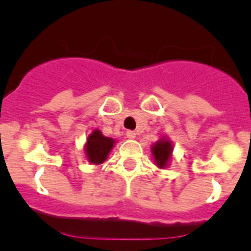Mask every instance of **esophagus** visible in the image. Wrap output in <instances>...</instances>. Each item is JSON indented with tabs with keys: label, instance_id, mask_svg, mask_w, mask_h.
Segmentation results:
<instances>
[{
	"label": "esophagus",
	"instance_id": "1",
	"mask_svg": "<svg viewBox=\"0 0 251 251\" xmlns=\"http://www.w3.org/2000/svg\"><path fill=\"white\" fill-rule=\"evenodd\" d=\"M126 134H127V138H129V139H134L137 137V133L133 132V130H127V133H126Z\"/></svg>",
	"mask_w": 251,
	"mask_h": 251
}]
</instances>
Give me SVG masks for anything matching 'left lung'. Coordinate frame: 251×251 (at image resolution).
Listing matches in <instances>:
<instances>
[{
    "label": "left lung",
    "mask_w": 251,
    "mask_h": 251,
    "mask_svg": "<svg viewBox=\"0 0 251 251\" xmlns=\"http://www.w3.org/2000/svg\"><path fill=\"white\" fill-rule=\"evenodd\" d=\"M172 152H174V143L166 136H162L156 143L151 146L153 161L157 167L162 168V170H165L170 166L171 159H172Z\"/></svg>",
    "instance_id": "obj_1"
}]
</instances>
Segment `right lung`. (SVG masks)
Wrapping results in <instances>:
<instances>
[{
  "mask_svg": "<svg viewBox=\"0 0 251 251\" xmlns=\"http://www.w3.org/2000/svg\"><path fill=\"white\" fill-rule=\"evenodd\" d=\"M115 145V139L103 136L99 129H93L89 136L86 137L84 145V154L90 165H101L106 161L110 151Z\"/></svg>",
  "mask_w": 251,
  "mask_h": 251,
  "instance_id": "add662e5",
  "label": "right lung"
}]
</instances>
